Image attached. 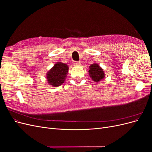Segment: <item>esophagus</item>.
<instances>
[{
  "mask_svg": "<svg viewBox=\"0 0 152 152\" xmlns=\"http://www.w3.org/2000/svg\"><path fill=\"white\" fill-rule=\"evenodd\" d=\"M74 65L75 66H80L81 65V63L80 61H74Z\"/></svg>",
  "mask_w": 152,
  "mask_h": 152,
  "instance_id": "34e87169",
  "label": "esophagus"
}]
</instances>
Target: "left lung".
I'll return each mask as SVG.
<instances>
[{
    "mask_svg": "<svg viewBox=\"0 0 152 152\" xmlns=\"http://www.w3.org/2000/svg\"><path fill=\"white\" fill-rule=\"evenodd\" d=\"M89 75L91 78H92V80H93V81L99 82V81L104 79V72L103 69L97 63L92 64L89 66Z\"/></svg>",
    "mask_w": 152,
    "mask_h": 152,
    "instance_id": "obj_1",
    "label": "left lung"
}]
</instances>
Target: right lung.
I'll return each instance as SVG.
<instances>
[{
    "label": "right lung",
    "instance_id": "right-lung-1",
    "mask_svg": "<svg viewBox=\"0 0 152 152\" xmlns=\"http://www.w3.org/2000/svg\"><path fill=\"white\" fill-rule=\"evenodd\" d=\"M68 67L65 63H56L47 73L48 83L53 87L61 86L65 80Z\"/></svg>",
    "mask_w": 152,
    "mask_h": 152
}]
</instances>
